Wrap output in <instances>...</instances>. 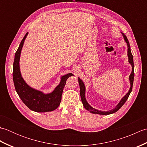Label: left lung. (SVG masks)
Listing matches in <instances>:
<instances>
[{
    "label": "left lung",
    "instance_id": "8db88e82",
    "mask_svg": "<svg viewBox=\"0 0 147 147\" xmlns=\"http://www.w3.org/2000/svg\"><path fill=\"white\" fill-rule=\"evenodd\" d=\"M122 35H123L124 41L126 42L127 43V57H128V62L131 65L132 67V71H131V73L129 76V83H130V88L128 92H127L126 94L124 95L123 98H121L120 102L118 103V104L115 106V107L113 109H112L111 111H99L96 109L95 108L92 107L91 105H90L88 102L86 101V99L85 98V91H86V88H85V84H84L83 81L81 80L80 78H78V82H79V85H80V96H81V99H82V102L83 103V105L84 106L87 111H88L90 112H91L92 114H100V115H109V114H111L115 113L122 106H123L124 103H125L127 100V99L128 98L129 96L130 95L131 92L132 91V88H133V81H134V62H133V55L131 54V48H130V45L128 40H127L126 36L124 35L123 33H122Z\"/></svg>",
    "mask_w": 147,
    "mask_h": 147
}]
</instances>
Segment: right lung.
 <instances>
[{
  "label": "right lung",
  "mask_w": 147,
  "mask_h": 147,
  "mask_svg": "<svg viewBox=\"0 0 147 147\" xmlns=\"http://www.w3.org/2000/svg\"><path fill=\"white\" fill-rule=\"evenodd\" d=\"M28 34V33L26 34L22 40L14 56L12 76L16 91L21 100L30 110L36 112H51L60 105L62 92L66 81L68 78L74 75L72 73H68L62 76L59 85L50 93H44L28 85L21 76L20 67L21 50Z\"/></svg>",
  "instance_id": "obj_1"
}]
</instances>
